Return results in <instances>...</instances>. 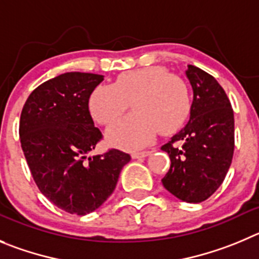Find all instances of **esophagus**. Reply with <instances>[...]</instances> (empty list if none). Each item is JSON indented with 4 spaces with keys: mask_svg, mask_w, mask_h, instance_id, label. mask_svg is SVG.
I'll use <instances>...</instances> for the list:
<instances>
[{
    "mask_svg": "<svg viewBox=\"0 0 259 259\" xmlns=\"http://www.w3.org/2000/svg\"><path fill=\"white\" fill-rule=\"evenodd\" d=\"M151 154V151H143V152H133L132 157L133 158H144V157L149 156Z\"/></svg>",
    "mask_w": 259,
    "mask_h": 259,
    "instance_id": "1",
    "label": "esophagus"
}]
</instances>
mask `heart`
<instances>
[{"mask_svg":"<svg viewBox=\"0 0 259 259\" xmlns=\"http://www.w3.org/2000/svg\"><path fill=\"white\" fill-rule=\"evenodd\" d=\"M132 103L134 113L108 127L107 142L113 147L137 151L148 146L157 132H178L192 111L189 87L159 66L144 67L118 75L115 83L97 87L89 98V110L100 124L118 118Z\"/></svg>","mask_w":259,"mask_h":259,"instance_id":"b5f03b06","label":"heart"}]
</instances>
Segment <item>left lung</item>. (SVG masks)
<instances>
[{
    "mask_svg": "<svg viewBox=\"0 0 259 259\" xmlns=\"http://www.w3.org/2000/svg\"><path fill=\"white\" fill-rule=\"evenodd\" d=\"M193 89L190 117L161 147L171 159L166 190L187 203L211 197L228 174L234 154V111L219 81L193 65L185 71Z\"/></svg>",
    "mask_w": 259,
    "mask_h": 259,
    "instance_id": "8db88e82",
    "label": "left lung"
}]
</instances>
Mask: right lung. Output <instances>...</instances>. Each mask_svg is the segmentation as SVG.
Listing matches in <instances>:
<instances>
[{"label": "right lung", "instance_id": "add662e5", "mask_svg": "<svg viewBox=\"0 0 259 259\" xmlns=\"http://www.w3.org/2000/svg\"><path fill=\"white\" fill-rule=\"evenodd\" d=\"M103 75L65 72L40 84L20 116V142L40 193L59 208L84 216L115 190L127 153L110 149L89 157L102 138L89 112V97Z\"/></svg>", "mask_w": 259, "mask_h": 259}]
</instances>
